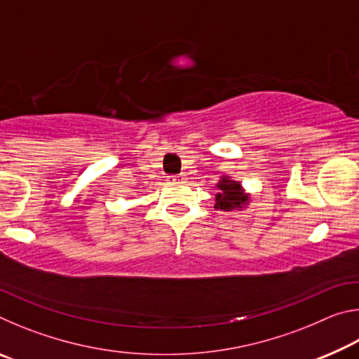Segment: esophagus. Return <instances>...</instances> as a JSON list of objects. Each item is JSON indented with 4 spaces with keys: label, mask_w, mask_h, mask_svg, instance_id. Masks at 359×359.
<instances>
[{
    "label": "esophagus",
    "mask_w": 359,
    "mask_h": 359,
    "mask_svg": "<svg viewBox=\"0 0 359 359\" xmlns=\"http://www.w3.org/2000/svg\"><path fill=\"white\" fill-rule=\"evenodd\" d=\"M169 182H185V177L184 175H171V177H169Z\"/></svg>",
    "instance_id": "34e87169"
}]
</instances>
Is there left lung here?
Listing matches in <instances>:
<instances>
[{"instance_id": "left-lung-1", "label": "left lung", "mask_w": 359, "mask_h": 359, "mask_svg": "<svg viewBox=\"0 0 359 359\" xmlns=\"http://www.w3.org/2000/svg\"><path fill=\"white\" fill-rule=\"evenodd\" d=\"M214 209L220 212H242L248 208L252 201V194L245 191L239 180H234L229 175H220L218 180Z\"/></svg>"}]
</instances>
